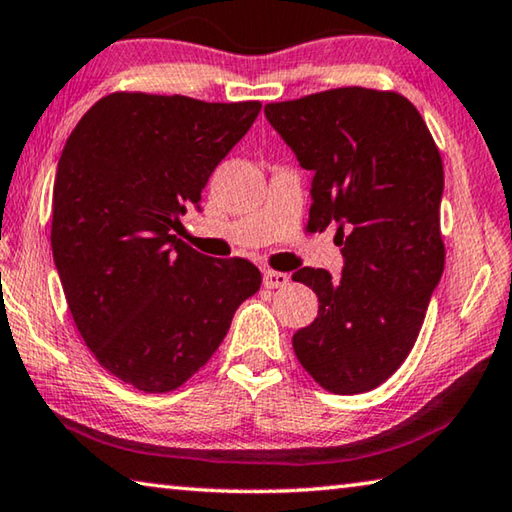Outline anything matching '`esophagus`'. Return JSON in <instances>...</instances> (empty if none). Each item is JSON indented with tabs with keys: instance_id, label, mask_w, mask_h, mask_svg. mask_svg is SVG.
Segmentation results:
<instances>
[{
	"instance_id": "esophagus-1",
	"label": "esophagus",
	"mask_w": 512,
	"mask_h": 512,
	"mask_svg": "<svg viewBox=\"0 0 512 512\" xmlns=\"http://www.w3.org/2000/svg\"><path fill=\"white\" fill-rule=\"evenodd\" d=\"M289 285V275L280 271H264V287L266 289H278Z\"/></svg>"
}]
</instances>
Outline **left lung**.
I'll list each match as a JSON object with an SVG mask.
<instances>
[{
  "label": "left lung",
  "mask_w": 512,
  "mask_h": 512,
  "mask_svg": "<svg viewBox=\"0 0 512 512\" xmlns=\"http://www.w3.org/2000/svg\"><path fill=\"white\" fill-rule=\"evenodd\" d=\"M312 170V232L337 223L344 269H303L319 314L291 344L323 389L362 394L408 358L444 271L440 150L415 104L394 91L346 86L264 107Z\"/></svg>",
  "instance_id": "left-lung-1"
}]
</instances>
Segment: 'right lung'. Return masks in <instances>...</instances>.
I'll list each match as a JSON object with an SVG mask.
<instances>
[{
  "mask_svg": "<svg viewBox=\"0 0 512 512\" xmlns=\"http://www.w3.org/2000/svg\"><path fill=\"white\" fill-rule=\"evenodd\" d=\"M259 109L111 93L61 152L52 253L63 294L95 360L141 392H170L205 367L262 285L248 259L207 257L173 234Z\"/></svg>",
  "mask_w": 512,
  "mask_h": 512,
  "instance_id": "1",
  "label": "right lung"
}]
</instances>
